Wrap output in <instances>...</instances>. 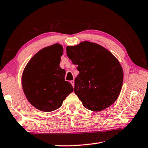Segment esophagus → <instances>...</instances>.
<instances>
[{"mask_svg":"<svg viewBox=\"0 0 148 148\" xmlns=\"http://www.w3.org/2000/svg\"><path fill=\"white\" fill-rule=\"evenodd\" d=\"M71 84H72V86L74 87V80H72V81H71Z\"/></svg>","mask_w":148,"mask_h":148,"instance_id":"34e87169","label":"esophagus"}]
</instances>
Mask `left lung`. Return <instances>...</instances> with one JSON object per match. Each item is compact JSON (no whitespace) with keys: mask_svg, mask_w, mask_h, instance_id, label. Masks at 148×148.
<instances>
[{"mask_svg":"<svg viewBox=\"0 0 148 148\" xmlns=\"http://www.w3.org/2000/svg\"><path fill=\"white\" fill-rule=\"evenodd\" d=\"M66 55L77 65L79 73L74 80V92L83 106L99 112L114 104L123 81V71L116 57L101 45L88 41L66 46Z\"/></svg>","mask_w":148,"mask_h":148,"instance_id":"obj_1","label":"left lung"}]
</instances>
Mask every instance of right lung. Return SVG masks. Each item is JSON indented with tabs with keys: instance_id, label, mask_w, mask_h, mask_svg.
I'll return each mask as SVG.
<instances>
[{
	"instance_id": "add662e5",
	"label": "right lung",
	"mask_w": 148,
	"mask_h": 148,
	"mask_svg": "<svg viewBox=\"0 0 148 148\" xmlns=\"http://www.w3.org/2000/svg\"><path fill=\"white\" fill-rule=\"evenodd\" d=\"M63 48L55 44L40 50L27 64L22 74V87L27 99L40 111L49 112L59 108L73 91L65 81V70L59 66Z\"/></svg>"
}]
</instances>
